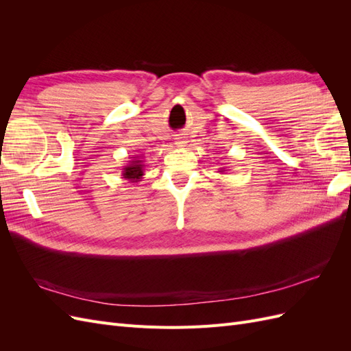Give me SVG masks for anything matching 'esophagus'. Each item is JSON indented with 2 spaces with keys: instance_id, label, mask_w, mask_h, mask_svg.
<instances>
[{
  "instance_id": "esophagus-1",
  "label": "esophagus",
  "mask_w": 351,
  "mask_h": 351,
  "mask_svg": "<svg viewBox=\"0 0 351 351\" xmlns=\"http://www.w3.org/2000/svg\"><path fill=\"white\" fill-rule=\"evenodd\" d=\"M186 139H183V137H177L176 139V146H178V147H182V146H186Z\"/></svg>"
}]
</instances>
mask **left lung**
<instances>
[{
	"mask_svg": "<svg viewBox=\"0 0 351 351\" xmlns=\"http://www.w3.org/2000/svg\"><path fill=\"white\" fill-rule=\"evenodd\" d=\"M224 171H226V168H221V169H219V173H224Z\"/></svg>",
	"mask_w": 351,
	"mask_h": 351,
	"instance_id": "obj_1",
	"label": "left lung"
}]
</instances>
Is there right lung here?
Returning a JSON list of instances; mask_svg holds the SVG:
<instances>
[{"label":"right lung","mask_w":351,"mask_h":351,"mask_svg":"<svg viewBox=\"0 0 351 351\" xmlns=\"http://www.w3.org/2000/svg\"><path fill=\"white\" fill-rule=\"evenodd\" d=\"M129 164L124 165L123 168V178L129 180L130 183H137L141 182V178L145 176L143 174V161L142 159H139V156H133V159H130V161H127Z\"/></svg>","instance_id":"add662e5"}]
</instances>
